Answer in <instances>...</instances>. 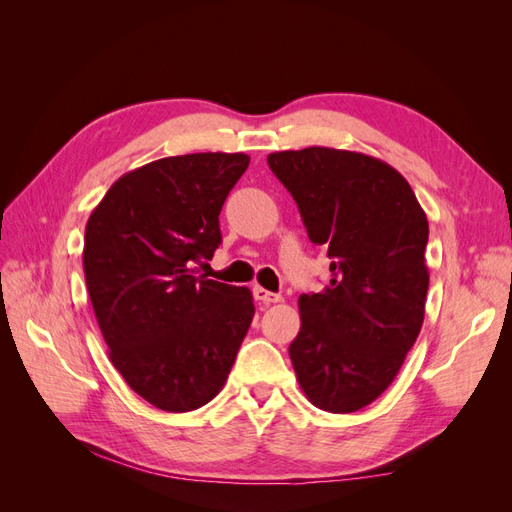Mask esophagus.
<instances>
[{
    "mask_svg": "<svg viewBox=\"0 0 512 512\" xmlns=\"http://www.w3.org/2000/svg\"><path fill=\"white\" fill-rule=\"evenodd\" d=\"M254 299L256 301H260V303H280L282 301V294H275V292H269V290H265V288H260V286H256L254 288Z\"/></svg>",
    "mask_w": 512,
    "mask_h": 512,
    "instance_id": "1",
    "label": "esophagus"
}]
</instances>
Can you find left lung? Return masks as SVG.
Segmentation results:
<instances>
[{"label": "left lung", "instance_id": "8db88e82", "mask_svg": "<svg viewBox=\"0 0 512 512\" xmlns=\"http://www.w3.org/2000/svg\"><path fill=\"white\" fill-rule=\"evenodd\" d=\"M307 237L331 258V282L301 294L290 361L307 399L348 414L395 380L425 318V211L393 166L365 153L307 147L269 153Z\"/></svg>", "mask_w": 512, "mask_h": 512}]
</instances>
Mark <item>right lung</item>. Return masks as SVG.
<instances>
[{
    "label": "right lung",
    "mask_w": 512,
    "mask_h": 512,
    "mask_svg": "<svg viewBox=\"0 0 512 512\" xmlns=\"http://www.w3.org/2000/svg\"><path fill=\"white\" fill-rule=\"evenodd\" d=\"M245 153H188L119 177L91 211L83 269L108 356L134 393L190 412L222 391L254 318L252 292L194 265L222 243Z\"/></svg>",
    "instance_id": "add662e5"
}]
</instances>
